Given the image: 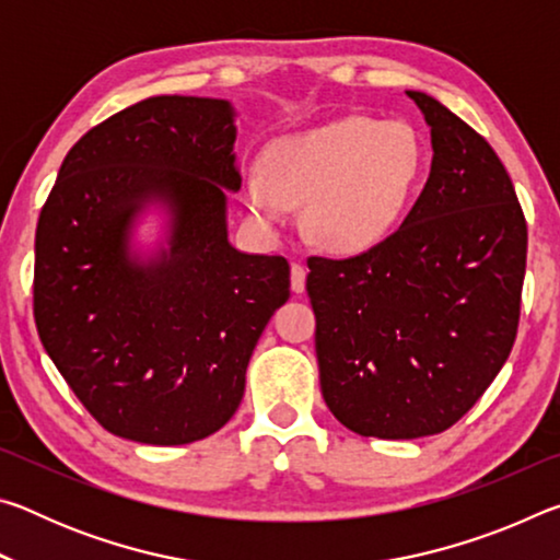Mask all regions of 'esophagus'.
Returning <instances> with one entry per match:
<instances>
[{
  "instance_id": "1",
  "label": "esophagus",
  "mask_w": 560,
  "mask_h": 560,
  "mask_svg": "<svg viewBox=\"0 0 560 560\" xmlns=\"http://www.w3.org/2000/svg\"><path fill=\"white\" fill-rule=\"evenodd\" d=\"M306 289V267L303 264H291V291L293 293H301Z\"/></svg>"
}]
</instances>
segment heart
<instances>
[{
  "label": "heart",
  "mask_w": 560,
  "mask_h": 560,
  "mask_svg": "<svg viewBox=\"0 0 560 560\" xmlns=\"http://www.w3.org/2000/svg\"><path fill=\"white\" fill-rule=\"evenodd\" d=\"M264 175L246 185L252 212L281 222L303 205V232L340 254L371 249L410 207L424 173V148L400 120L340 118L271 143Z\"/></svg>",
  "instance_id": "b5f03b06"
}]
</instances>
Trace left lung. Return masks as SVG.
<instances>
[{
  "label": "left lung",
  "mask_w": 560,
  "mask_h": 560,
  "mask_svg": "<svg viewBox=\"0 0 560 560\" xmlns=\"http://www.w3.org/2000/svg\"><path fill=\"white\" fill-rule=\"evenodd\" d=\"M432 128V170L400 230L358 257H308L320 393L363 438L450 430L514 348L526 220L477 130L407 91Z\"/></svg>",
  "instance_id": "obj_1"
}]
</instances>
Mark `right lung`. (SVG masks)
I'll return each mask as SVG.
<instances>
[{
	"label": "right lung",
	"mask_w": 560,
	"mask_h": 560,
	"mask_svg": "<svg viewBox=\"0 0 560 560\" xmlns=\"http://www.w3.org/2000/svg\"><path fill=\"white\" fill-rule=\"evenodd\" d=\"M234 110L153 96L75 143L36 224L34 320L44 350L103 430L189 444L224 428L264 326L289 299V261L226 240L224 187L240 189ZM150 199L174 212L171 249L127 254Z\"/></svg>",
	"instance_id": "add662e5"
}]
</instances>
